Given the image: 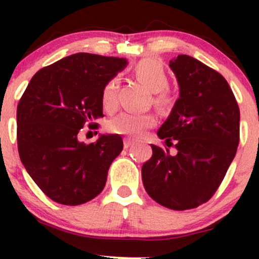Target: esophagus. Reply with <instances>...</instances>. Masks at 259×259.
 <instances>
[{"instance_id":"obj_1","label":"esophagus","mask_w":259,"mask_h":259,"mask_svg":"<svg viewBox=\"0 0 259 259\" xmlns=\"http://www.w3.org/2000/svg\"><path fill=\"white\" fill-rule=\"evenodd\" d=\"M133 144H134V142H133L132 139H127V138H126V139H124V148L125 149H127L129 146H132Z\"/></svg>"}]
</instances>
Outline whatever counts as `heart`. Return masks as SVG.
Listing matches in <instances>:
<instances>
[{"label": "heart", "mask_w": 259, "mask_h": 259, "mask_svg": "<svg viewBox=\"0 0 259 259\" xmlns=\"http://www.w3.org/2000/svg\"><path fill=\"white\" fill-rule=\"evenodd\" d=\"M137 79L146 88L155 93L154 104L163 110L171 108L173 96L165 88L169 83V76L163 62L156 59H144L137 64L134 69ZM101 105L104 110L113 111L117 105V80L110 79L104 85L101 91ZM156 124V117L153 114L120 113L109 121L108 129L115 134L139 137L149 127Z\"/></svg>", "instance_id": "obj_1"}]
</instances>
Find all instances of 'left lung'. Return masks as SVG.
<instances>
[{
    "mask_svg": "<svg viewBox=\"0 0 259 259\" xmlns=\"http://www.w3.org/2000/svg\"><path fill=\"white\" fill-rule=\"evenodd\" d=\"M179 83L174 104L158 137L176 155L151 144L143 164V184L163 207L187 210L208 202L226 177L239 144V108L227 80L188 55L170 60Z\"/></svg>",
    "mask_w": 259,
    "mask_h": 259,
    "instance_id": "1",
    "label": "left lung"
}]
</instances>
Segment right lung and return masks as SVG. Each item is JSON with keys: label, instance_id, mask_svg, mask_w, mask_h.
I'll list each match as a JSON object with an SVG mask.
<instances>
[{"label": "right lung", "instance_id": "add662e5", "mask_svg": "<svg viewBox=\"0 0 259 259\" xmlns=\"http://www.w3.org/2000/svg\"><path fill=\"white\" fill-rule=\"evenodd\" d=\"M119 57L70 55L36 72L17 105L20 159L37 187L54 202L79 205L104 189L113 160L121 153L117 134L85 144L77 134L98 127L104 85L126 66Z\"/></svg>", "mask_w": 259, "mask_h": 259}]
</instances>
